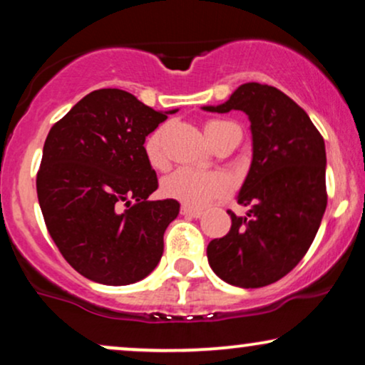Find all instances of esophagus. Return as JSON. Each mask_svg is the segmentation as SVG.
<instances>
[{
    "label": "esophagus",
    "mask_w": 365,
    "mask_h": 365,
    "mask_svg": "<svg viewBox=\"0 0 365 365\" xmlns=\"http://www.w3.org/2000/svg\"><path fill=\"white\" fill-rule=\"evenodd\" d=\"M180 212L183 214V216H187V217H200L202 216V210H199V209H192V207H188V205H182V210H180Z\"/></svg>",
    "instance_id": "obj_1"
}]
</instances>
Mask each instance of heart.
Instances as JSON below:
<instances>
[{
	"instance_id": "1",
	"label": "heart",
	"mask_w": 365,
	"mask_h": 365,
	"mask_svg": "<svg viewBox=\"0 0 365 365\" xmlns=\"http://www.w3.org/2000/svg\"><path fill=\"white\" fill-rule=\"evenodd\" d=\"M227 125H231V122L209 120L205 124V135L209 140H212ZM163 135L165 129L160 127L148 135L146 144H144L146 156L153 166H161L165 163ZM161 190L166 197L182 202L188 207H202L210 200L225 197L231 190V182L221 171L178 168L163 180Z\"/></svg>"
}]
</instances>
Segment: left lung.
<instances>
[{"instance_id": "1", "label": "left lung", "mask_w": 365, "mask_h": 365, "mask_svg": "<svg viewBox=\"0 0 365 365\" xmlns=\"http://www.w3.org/2000/svg\"><path fill=\"white\" fill-rule=\"evenodd\" d=\"M245 112L252 122L253 160L231 230L209 243L210 269L225 282L257 289L277 282L302 260L327 209V153L311 118L287 95L269 85L245 83L217 107Z\"/></svg>"}]
</instances>
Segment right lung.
<instances>
[{
    "instance_id": "add662e5",
    "label": "right lung",
    "mask_w": 365,
    "mask_h": 365,
    "mask_svg": "<svg viewBox=\"0 0 365 365\" xmlns=\"http://www.w3.org/2000/svg\"><path fill=\"white\" fill-rule=\"evenodd\" d=\"M166 113L124 90L103 88L81 98L47 134L38 204L56 247L83 277L134 284L161 260L163 235L180 204L148 200L158 178L144 140Z\"/></svg>"
}]
</instances>
